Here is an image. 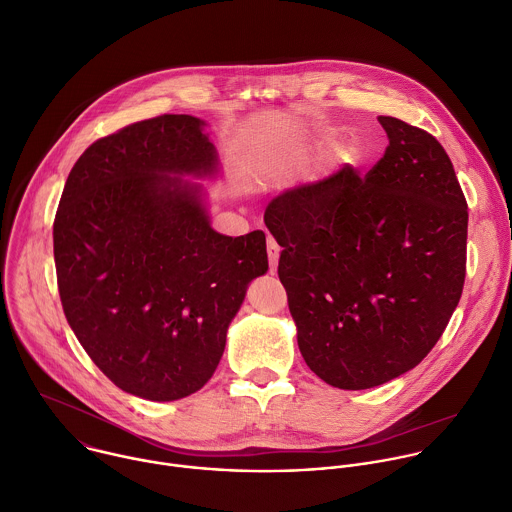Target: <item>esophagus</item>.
Segmentation results:
<instances>
[{
	"label": "esophagus",
	"mask_w": 512,
	"mask_h": 512,
	"mask_svg": "<svg viewBox=\"0 0 512 512\" xmlns=\"http://www.w3.org/2000/svg\"><path fill=\"white\" fill-rule=\"evenodd\" d=\"M278 258H280V246L276 244L274 238H268V264H270V274H276V270H278Z\"/></svg>",
	"instance_id": "obj_1"
}]
</instances>
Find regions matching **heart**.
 I'll return each mask as SVG.
<instances>
[{
	"label": "heart",
	"mask_w": 512,
	"mask_h": 512,
	"mask_svg": "<svg viewBox=\"0 0 512 512\" xmlns=\"http://www.w3.org/2000/svg\"><path fill=\"white\" fill-rule=\"evenodd\" d=\"M322 144H324V140H320V138L314 140V146H322Z\"/></svg>",
	"instance_id": "obj_1"
}]
</instances>
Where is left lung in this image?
Instances as JSON below:
<instances>
[{
	"instance_id": "obj_1",
	"label": "left lung",
	"mask_w": 512,
	"mask_h": 512,
	"mask_svg": "<svg viewBox=\"0 0 512 512\" xmlns=\"http://www.w3.org/2000/svg\"><path fill=\"white\" fill-rule=\"evenodd\" d=\"M384 158L276 196L264 224L298 348L326 384L364 390L412 370L442 336L464 284L468 212L428 132L378 116Z\"/></svg>"
}]
</instances>
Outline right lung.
Here are the masks:
<instances>
[{"label": "right lung", "instance_id": "right-lung-1", "mask_svg": "<svg viewBox=\"0 0 512 512\" xmlns=\"http://www.w3.org/2000/svg\"><path fill=\"white\" fill-rule=\"evenodd\" d=\"M208 124L166 114L94 142L72 168L54 222L70 328L124 392L172 402L214 374L250 282L268 272L266 236L216 232L220 178Z\"/></svg>", "mask_w": 512, "mask_h": 512}]
</instances>
